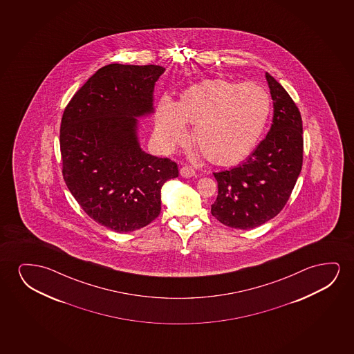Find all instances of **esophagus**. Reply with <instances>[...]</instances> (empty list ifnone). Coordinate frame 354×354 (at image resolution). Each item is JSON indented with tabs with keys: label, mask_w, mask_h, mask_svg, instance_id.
I'll use <instances>...</instances> for the list:
<instances>
[{
	"label": "esophagus",
	"mask_w": 354,
	"mask_h": 354,
	"mask_svg": "<svg viewBox=\"0 0 354 354\" xmlns=\"http://www.w3.org/2000/svg\"><path fill=\"white\" fill-rule=\"evenodd\" d=\"M180 175L184 176V178H194V175H196V170L192 167H189V165H185V167L180 169Z\"/></svg>",
	"instance_id": "34e87169"
}]
</instances>
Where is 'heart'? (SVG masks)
<instances>
[{
    "mask_svg": "<svg viewBox=\"0 0 354 354\" xmlns=\"http://www.w3.org/2000/svg\"><path fill=\"white\" fill-rule=\"evenodd\" d=\"M271 97L254 83L208 80L187 88L173 102L163 97L156 110V134L168 150L189 136L214 165H234L252 153L266 128Z\"/></svg>",
    "mask_w": 354,
    "mask_h": 354,
    "instance_id": "obj_1",
    "label": "heart"
}]
</instances>
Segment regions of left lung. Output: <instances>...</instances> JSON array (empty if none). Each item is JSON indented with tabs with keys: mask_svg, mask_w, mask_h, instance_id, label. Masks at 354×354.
Wrapping results in <instances>:
<instances>
[{
	"mask_svg": "<svg viewBox=\"0 0 354 354\" xmlns=\"http://www.w3.org/2000/svg\"><path fill=\"white\" fill-rule=\"evenodd\" d=\"M266 80L273 100L266 138L244 163L214 173L218 197L212 204V215L228 227H257L281 213L302 168L300 111L281 83L268 73Z\"/></svg>",
	"mask_w": 354,
	"mask_h": 354,
	"instance_id": "obj_1",
	"label": "left lung"
}]
</instances>
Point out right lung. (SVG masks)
I'll return each instance as SVG.
<instances>
[{
	"label": "right lung",
	"mask_w": 354,
	"mask_h": 354,
	"mask_svg": "<svg viewBox=\"0 0 354 354\" xmlns=\"http://www.w3.org/2000/svg\"><path fill=\"white\" fill-rule=\"evenodd\" d=\"M165 68L110 64L78 89L64 110L60 152L65 184L89 218L131 232L160 212V189L178 165L141 150L136 117L153 112Z\"/></svg>",
	"instance_id": "1"
}]
</instances>
